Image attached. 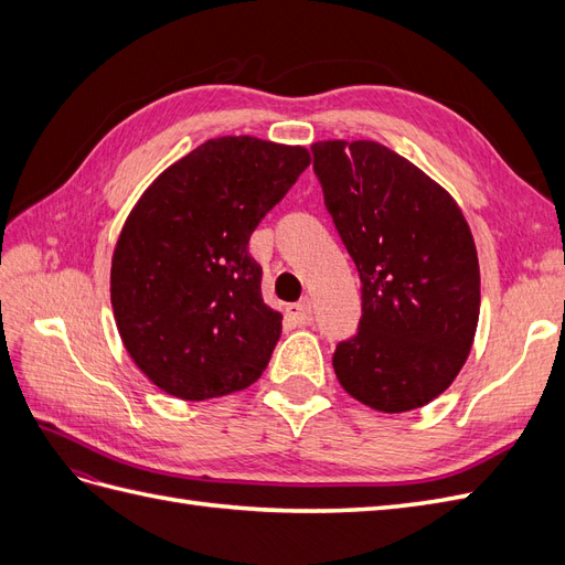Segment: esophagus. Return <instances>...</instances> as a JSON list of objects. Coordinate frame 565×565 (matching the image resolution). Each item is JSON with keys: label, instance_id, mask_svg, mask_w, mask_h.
<instances>
[{"label": "esophagus", "instance_id": "esophagus-1", "mask_svg": "<svg viewBox=\"0 0 565 565\" xmlns=\"http://www.w3.org/2000/svg\"><path fill=\"white\" fill-rule=\"evenodd\" d=\"M287 316L295 320V324H299V328H306V324L313 322V311H311V301L303 299L299 303H292L287 306Z\"/></svg>", "mask_w": 565, "mask_h": 565}]
</instances>
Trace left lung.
<instances>
[{"label":"left lung","instance_id":"left-lung-1","mask_svg":"<svg viewBox=\"0 0 565 565\" xmlns=\"http://www.w3.org/2000/svg\"><path fill=\"white\" fill-rule=\"evenodd\" d=\"M324 207L361 276L358 332L332 365L355 401L407 413L465 365L481 309L476 245L457 202L374 141L311 146Z\"/></svg>","mask_w":565,"mask_h":565}]
</instances>
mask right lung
<instances>
[{
    "mask_svg": "<svg viewBox=\"0 0 565 565\" xmlns=\"http://www.w3.org/2000/svg\"><path fill=\"white\" fill-rule=\"evenodd\" d=\"M311 164L301 146L224 136L162 172L119 233L110 301L129 355L183 401L262 377L282 316L262 297L249 235Z\"/></svg>",
    "mask_w": 565,
    "mask_h": 565,
    "instance_id": "obj_1",
    "label": "right lung"
}]
</instances>
